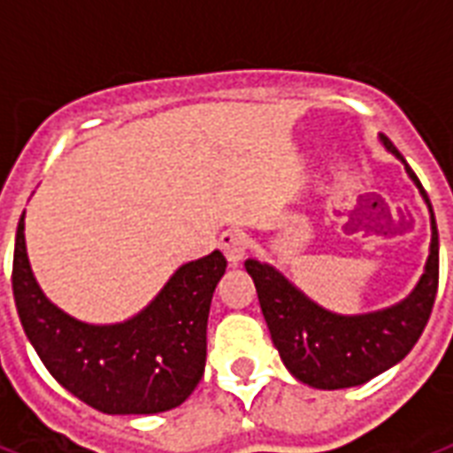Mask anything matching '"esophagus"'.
I'll return each mask as SVG.
<instances>
[{
    "mask_svg": "<svg viewBox=\"0 0 453 453\" xmlns=\"http://www.w3.org/2000/svg\"><path fill=\"white\" fill-rule=\"evenodd\" d=\"M218 247L223 250L227 265L237 266L247 255V235L242 230H226L223 235L218 237Z\"/></svg>",
    "mask_w": 453,
    "mask_h": 453,
    "instance_id": "1",
    "label": "esophagus"
}]
</instances>
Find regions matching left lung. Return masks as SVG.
<instances>
[{
    "mask_svg": "<svg viewBox=\"0 0 453 453\" xmlns=\"http://www.w3.org/2000/svg\"><path fill=\"white\" fill-rule=\"evenodd\" d=\"M380 142L405 165L408 177L427 203L432 223L425 274L419 276L418 286L410 291L408 298L373 313L337 315L311 301L272 265L257 259L245 262L279 357L296 379L313 388H351L395 366L415 347L434 305L439 284V235L434 211L419 179L398 150L393 148V142L386 135H380Z\"/></svg>",
    "mask_w": 453,
    "mask_h": 453,
    "instance_id": "left-lung-1",
    "label": "left lung"
}]
</instances>
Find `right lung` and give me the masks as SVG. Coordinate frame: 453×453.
<instances>
[{"label": "right lung", "mask_w": 453, "mask_h": 453, "mask_svg": "<svg viewBox=\"0 0 453 453\" xmlns=\"http://www.w3.org/2000/svg\"><path fill=\"white\" fill-rule=\"evenodd\" d=\"M24 216L16 227L14 301L26 337L53 379L106 415H155L181 405L206 366L208 311L227 266L223 252L179 266L128 320L82 323L41 291L26 255Z\"/></svg>", "instance_id": "add662e5"}]
</instances>
